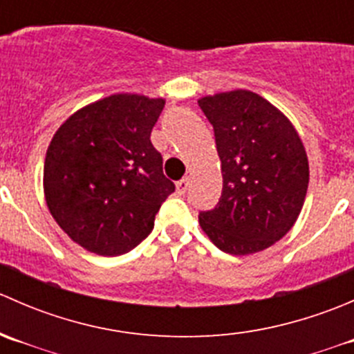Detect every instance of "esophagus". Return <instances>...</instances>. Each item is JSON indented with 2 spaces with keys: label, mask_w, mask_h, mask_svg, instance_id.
<instances>
[{
  "label": "esophagus",
  "mask_w": 354,
  "mask_h": 354,
  "mask_svg": "<svg viewBox=\"0 0 354 354\" xmlns=\"http://www.w3.org/2000/svg\"><path fill=\"white\" fill-rule=\"evenodd\" d=\"M190 188V178H183V180H180L176 183V192L180 195H185L187 194V190Z\"/></svg>",
  "instance_id": "1"
}]
</instances>
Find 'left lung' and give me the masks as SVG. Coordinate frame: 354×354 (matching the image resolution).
Masks as SVG:
<instances>
[{
    "label": "left lung",
    "mask_w": 354,
    "mask_h": 354,
    "mask_svg": "<svg viewBox=\"0 0 354 354\" xmlns=\"http://www.w3.org/2000/svg\"><path fill=\"white\" fill-rule=\"evenodd\" d=\"M214 127L223 194L198 214L203 233L231 255H252L279 241L301 212L310 171L291 121L255 92L198 99Z\"/></svg>",
    "instance_id": "1"
}]
</instances>
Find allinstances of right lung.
I'll return each instance as SVG.
<instances>
[{"label":"right lung","instance_id":"add662e5","mask_svg":"<svg viewBox=\"0 0 354 354\" xmlns=\"http://www.w3.org/2000/svg\"><path fill=\"white\" fill-rule=\"evenodd\" d=\"M166 101L113 94L78 109L46 152L44 197L58 226L104 257L130 252L151 234L174 192L151 131Z\"/></svg>","mask_w":354,"mask_h":354}]
</instances>
